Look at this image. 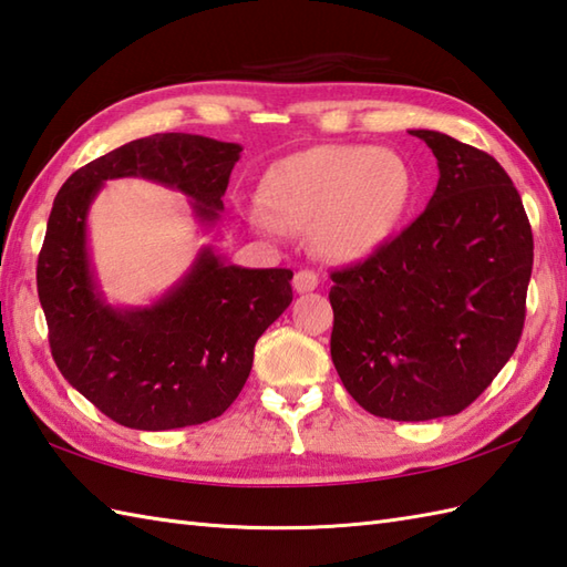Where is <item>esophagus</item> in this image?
<instances>
[{
    "label": "esophagus",
    "instance_id": "obj_1",
    "mask_svg": "<svg viewBox=\"0 0 567 567\" xmlns=\"http://www.w3.org/2000/svg\"><path fill=\"white\" fill-rule=\"evenodd\" d=\"M293 288H296L298 293L316 291V288H318V274H316V271H308V269L298 271V274L293 276Z\"/></svg>",
    "mask_w": 567,
    "mask_h": 567
}]
</instances>
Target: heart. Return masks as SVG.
Returning a JSON list of instances; mask_svg holds the SVG:
<instances>
[{
	"label": "heart",
	"instance_id": "b5f03b06",
	"mask_svg": "<svg viewBox=\"0 0 567 567\" xmlns=\"http://www.w3.org/2000/svg\"><path fill=\"white\" fill-rule=\"evenodd\" d=\"M267 215L251 223L308 233L327 259L361 261L375 255L390 237L414 196L410 162L390 147L316 145L288 155L261 179Z\"/></svg>",
	"mask_w": 567,
	"mask_h": 567
}]
</instances>
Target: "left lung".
Returning <instances> with one entry per match:
<instances>
[{"instance_id": "8db88e82", "label": "left lung", "mask_w": 567, "mask_h": 567, "mask_svg": "<svg viewBox=\"0 0 567 567\" xmlns=\"http://www.w3.org/2000/svg\"><path fill=\"white\" fill-rule=\"evenodd\" d=\"M436 157L422 216L357 267L332 271L330 351L375 417L458 414L519 344L534 267L532 225L495 157L439 131H410Z\"/></svg>"}]
</instances>
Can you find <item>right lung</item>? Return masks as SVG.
I'll return each instance as SVG.
<instances>
[{
    "mask_svg": "<svg viewBox=\"0 0 567 567\" xmlns=\"http://www.w3.org/2000/svg\"><path fill=\"white\" fill-rule=\"evenodd\" d=\"M243 145L192 133L125 143L62 184L38 257V298L50 351L72 388L131 430L208 422L233 405L255 344L291 306V269H247L198 249L192 267L150 306H113L90 249V208L109 179L141 177L188 198L200 230L220 223Z\"/></svg>",
    "mask_w": 567,
    "mask_h": 567,
    "instance_id": "obj_1",
    "label": "right lung"
}]
</instances>
